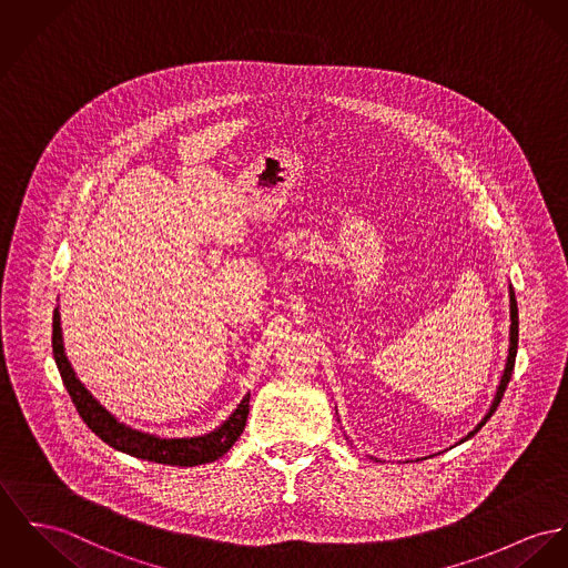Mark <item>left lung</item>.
I'll return each mask as SVG.
<instances>
[{"label": "left lung", "instance_id": "obj_1", "mask_svg": "<svg viewBox=\"0 0 568 568\" xmlns=\"http://www.w3.org/2000/svg\"><path fill=\"white\" fill-rule=\"evenodd\" d=\"M508 296H510V346H508V356H506V365H504V374H501V381H499V385H497V392H495V397H493V402H490V408H488V413L484 415V419H481L480 424L467 435L465 438H460L458 443H465V440H469V438L474 437V435H478L480 433L481 426L490 419V415L497 410V406H499V402H501V397H504V392H506V387H508V383H510V378H513V369H515V358H517V344H519V311H517V298H515V290H513V285H508ZM374 458V456H372ZM376 463H381L378 458H374Z\"/></svg>", "mask_w": 568, "mask_h": 568}]
</instances>
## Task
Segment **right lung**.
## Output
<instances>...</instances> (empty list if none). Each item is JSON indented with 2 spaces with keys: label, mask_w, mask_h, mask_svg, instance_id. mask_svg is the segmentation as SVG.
Returning a JSON list of instances; mask_svg holds the SVG:
<instances>
[{
  "label": "right lung",
  "mask_w": 568,
  "mask_h": 568,
  "mask_svg": "<svg viewBox=\"0 0 568 568\" xmlns=\"http://www.w3.org/2000/svg\"><path fill=\"white\" fill-rule=\"evenodd\" d=\"M51 346H53V358L60 369L62 383L71 395L80 417L84 419V424L103 443H108L110 447H114L123 454H130V456L149 460V463L171 465V467H196V465L219 460L220 456H224L244 433L251 393L244 395V399L237 404V408L229 415L226 422H222L216 430L201 435V437L162 438L158 435L135 430L128 424L119 422L105 406H101L97 402V397L88 392L87 387L82 385V381L75 376L71 363L64 354L58 306L53 308Z\"/></svg>",
  "instance_id": "add662e5"
}]
</instances>
